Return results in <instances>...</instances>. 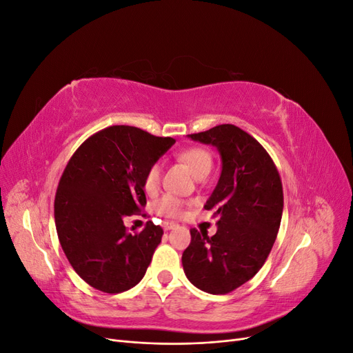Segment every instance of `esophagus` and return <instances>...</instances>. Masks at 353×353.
Segmentation results:
<instances>
[{
    "mask_svg": "<svg viewBox=\"0 0 353 353\" xmlns=\"http://www.w3.org/2000/svg\"><path fill=\"white\" fill-rule=\"evenodd\" d=\"M176 227L175 222H169V221H165L163 222V230L165 231H169V230H174Z\"/></svg>",
    "mask_w": 353,
    "mask_h": 353,
    "instance_id": "obj_1",
    "label": "esophagus"
}]
</instances>
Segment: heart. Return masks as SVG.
Returning <instances> with one entry per match:
<instances>
[{"label": "heart", "instance_id": "heart-1", "mask_svg": "<svg viewBox=\"0 0 353 353\" xmlns=\"http://www.w3.org/2000/svg\"><path fill=\"white\" fill-rule=\"evenodd\" d=\"M178 160L183 162L191 170V174L199 179L208 176L213 168V157L203 147H190L187 150H183L178 153ZM162 172L163 168L160 162H153L147 168L143 178V188L147 194H154L159 190ZM154 212L160 216L178 218L184 213V201L175 196L166 194L154 203Z\"/></svg>", "mask_w": 353, "mask_h": 353}]
</instances>
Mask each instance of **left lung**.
<instances>
[{"label": "left lung", "instance_id": "obj_1", "mask_svg": "<svg viewBox=\"0 0 353 353\" xmlns=\"http://www.w3.org/2000/svg\"><path fill=\"white\" fill-rule=\"evenodd\" d=\"M191 140L212 144L222 172L205 209L218 216V231L191 228L183 253L187 279L210 294H227L256 275L275 243L283 215V184L274 160L239 126L218 125Z\"/></svg>", "mask_w": 353, "mask_h": 353}]
</instances>
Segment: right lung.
Returning <instances> with one entry per match:
<instances>
[{"instance_id": "right-lung-1", "label": "right lung", "mask_w": 353, "mask_h": 353, "mask_svg": "<svg viewBox=\"0 0 353 353\" xmlns=\"http://www.w3.org/2000/svg\"><path fill=\"white\" fill-rule=\"evenodd\" d=\"M174 143L113 125L87 138L63 170L54 199L59 241L72 268L97 290H130L150 265L163 230L148 221L141 232H130L123 219L147 205L145 170Z\"/></svg>"}]
</instances>
